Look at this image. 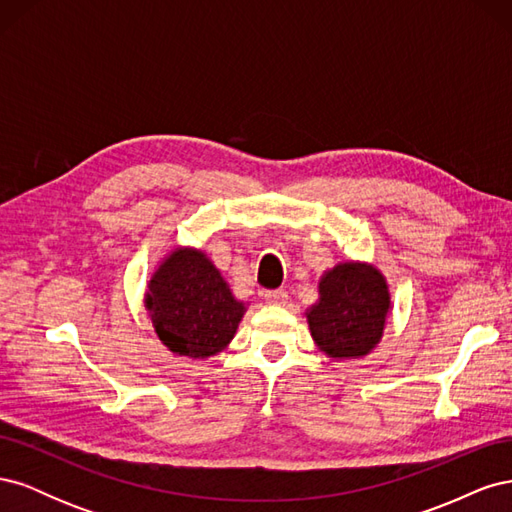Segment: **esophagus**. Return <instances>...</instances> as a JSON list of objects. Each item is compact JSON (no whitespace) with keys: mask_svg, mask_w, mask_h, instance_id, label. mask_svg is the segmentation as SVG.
<instances>
[{"mask_svg":"<svg viewBox=\"0 0 512 512\" xmlns=\"http://www.w3.org/2000/svg\"><path fill=\"white\" fill-rule=\"evenodd\" d=\"M262 297H265L267 303L284 305L288 301V292L286 290H265V292H262Z\"/></svg>","mask_w":512,"mask_h":512,"instance_id":"1","label":"esophagus"}]
</instances>
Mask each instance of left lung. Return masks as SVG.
Instances as JSON below:
<instances>
[{
    "label": "left lung",
    "instance_id": "obj_1",
    "mask_svg": "<svg viewBox=\"0 0 512 512\" xmlns=\"http://www.w3.org/2000/svg\"><path fill=\"white\" fill-rule=\"evenodd\" d=\"M318 290V303L307 309L316 346L333 361L374 350L391 309L384 275L367 262H342L320 277Z\"/></svg>",
    "mask_w": 512,
    "mask_h": 512
}]
</instances>
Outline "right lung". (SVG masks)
<instances>
[{
  "instance_id": "add662e5",
  "label": "right lung",
  "mask_w": 512,
  "mask_h": 512,
  "mask_svg": "<svg viewBox=\"0 0 512 512\" xmlns=\"http://www.w3.org/2000/svg\"><path fill=\"white\" fill-rule=\"evenodd\" d=\"M145 307L160 342L179 356L207 359L235 337L245 303L205 252L177 247L151 275Z\"/></svg>"
}]
</instances>
